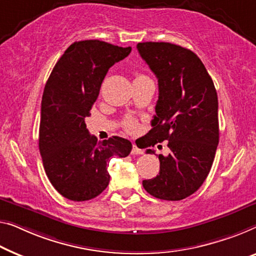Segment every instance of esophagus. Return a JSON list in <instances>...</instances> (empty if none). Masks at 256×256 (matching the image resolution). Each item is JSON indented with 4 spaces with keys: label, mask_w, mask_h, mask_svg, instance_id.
<instances>
[{
    "label": "esophagus",
    "mask_w": 256,
    "mask_h": 256,
    "mask_svg": "<svg viewBox=\"0 0 256 256\" xmlns=\"http://www.w3.org/2000/svg\"><path fill=\"white\" fill-rule=\"evenodd\" d=\"M131 154H132V155H140V154H144V150L136 147V144H133V148H132Z\"/></svg>",
    "instance_id": "obj_1"
}]
</instances>
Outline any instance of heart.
<instances>
[{
  "label": "heart",
  "mask_w": 256,
  "mask_h": 256,
  "mask_svg": "<svg viewBox=\"0 0 256 256\" xmlns=\"http://www.w3.org/2000/svg\"><path fill=\"white\" fill-rule=\"evenodd\" d=\"M142 77H144V76L136 74V79H139V78H142ZM126 126H128V130H133V128H134V123H133L132 120H128V124H126Z\"/></svg>",
  "instance_id": "heart-1"
}]
</instances>
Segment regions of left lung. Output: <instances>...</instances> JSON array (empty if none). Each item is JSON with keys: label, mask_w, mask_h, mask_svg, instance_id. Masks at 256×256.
<instances>
[{"label": "left lung", "mask_w": 256, "mask_h": 256, "mask_svg": "<svg viewBox=\"0 0 256 256\" xmlns=\"http://www.w3.org/2000/svg\"><path fill=\"white\" fill-rule=\"evenodd\" d=\"M136 48L158 82L146 147L166 140L170 150L168 156L158 155V176L144 180L142 186L158 199L182 200L200 188L215 158L220 139L215 86L190 49L169 42H140Z\"/></svg>", "instance_id": "8db88e82"}]
</instances>
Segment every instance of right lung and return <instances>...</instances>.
<instances>
[{
	"instance_id": "1",
	"label": "right lung",
	"mask_w": 256,
	"mask_h": 256,
	"mask_svg": "<svg viewBox=\"0 0 256 256\" xmlns=\"http://www.w3.org/2000/svg\"><path fill=\"white\" fill-rule=\"evenodd\" d=\"M131 49L100 40L74 42L57 60L46 84L39 150L49 182L68 200L86 201L101 194L110 180V160L131 152L128 139L112 136L98 141L85 124L106 72Z\"/></svg>"
}]
</instances>
